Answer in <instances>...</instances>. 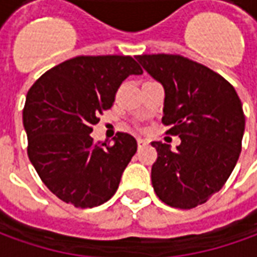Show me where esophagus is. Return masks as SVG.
Segmentation results:
<instances>
[{
  "label": "esophagus",
  "instance_id": "esophagus-1",
  "mask_svg": "<svg viewBox=\"0 0 257 257\" xmlns=\"http://www.w3.org/2000/svg\"><path fill=\"white\" fill-rule=\"evenodd\" d=\"M147 143H149V142H147L146 139H142V138H139V139H138V146H139V147H143V146H146Z\"/></svg>",
  "mask_w": 257,
  "mask_h": 257
}]
</instances>
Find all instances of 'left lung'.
I'll return each instance as SVG.
<instances>
[{"label": "left lung", "mask_w": 257, "mask_h": 257, "mask_svg": "<svg viewBox=\"0 0 257 257\" xmlns=\"http://www.w3.org/2000/svg\"><path fill=\"white\" fill-rule=\"evenodd\" d=\"M136 60L164 86L162 122L182 143L153 142L158 157L151 183L169 206L191 209L206 202L230 178L241 153L245 115L230 82L180 55H140Z\"/></svg>", "instance_id": "1"}]
</instances>
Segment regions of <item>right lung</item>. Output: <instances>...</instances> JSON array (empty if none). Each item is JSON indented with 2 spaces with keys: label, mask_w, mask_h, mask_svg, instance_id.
<instances>
[{
  "label": "right lung",
  "mask_w": 257,
  "mask_h": 257,
  "mask_svg": "<svg viewBox=\"0 0 257 257\" xmlns=\"http://www.w3.org/2000/svg\"><path fill=\"white\" fill-rule=\"evenodd\" d=\"M143 70L131 56H77L48 70L26 96L27 154L44 184L75 208L104 204L138 150L129 134L95 143L92 126L112 106L129 75Z\"/></svg>",
  "instance_id": "right-lung-1"
}]
</instances>
